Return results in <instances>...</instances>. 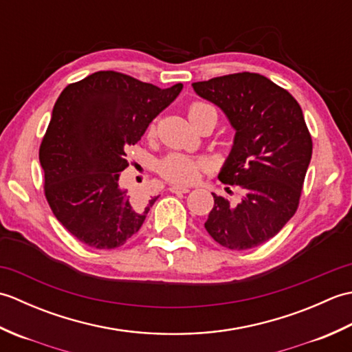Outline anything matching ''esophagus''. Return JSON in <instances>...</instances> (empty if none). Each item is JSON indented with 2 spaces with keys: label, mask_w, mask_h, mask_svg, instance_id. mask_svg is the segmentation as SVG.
Returning <instances> with one entry per match:
<instances>
[{
  "label": "esophagus",
  "mask_w": 352,
  "mask_h": 352,
  "mask_svg": "<svg viewBox=\"0 0 352 352\" xmlns=\"http://www.w3.org/2000/svg\"><path fill=\"white\" fill-rule=\"evenodd\" d=\"M169 190L172 193H177V195H183V193H188L189 192L188 188H182V186H170Z\"/></svg>",
  "instance_id": "esophagus-1"
}]
</instances>
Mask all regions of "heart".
Wrapping results in <instances>:
<instances>
[{"mask_svg":"<svg viewBox=\"0 0 352 352\" xmlns=\"http://www.w3.org/2000/svg\"><path fill=\"white\" fill-rule=\"evenodd\" d=\"M210 118L213 124L218 121V113L213 106L203 101H195L190 104L189 107V119L192 124L195 125L203 119ZM155 131V125L151 124L149 125V134H154ZM207 163L203 159H195V157H189L184 154H169L164 157V159L160 160L159 166V174L170 183H177V184H190L198 178L199 172L206 169Z\"/></svg>","mask_w":352,"mask_h":352,"instance_id":"1","label":"heart"}]
</instances>
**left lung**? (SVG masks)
<instances>
[{
    "mask_svg": "<svg viewBox=\"0 0 352 352\" xmlns=\"http://www.w3.org/2000/svg\"><path fill=\"white\" fill-rule=\"evenodd\" d=\"M192 86L236 130L219 180L243 189L237 204L212 193L214 206L204 227L228 250L256 248L278 233L300 204L313 149L302 110L286 89L254 72Z\"/></svg>",
    "mask_w": 352,
    "mask_h": 352,
    "instance_id": "left-lung-1",
    "label": "left lung"
}]
</instances>
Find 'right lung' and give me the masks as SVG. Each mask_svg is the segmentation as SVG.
<instances>
[{"instance_id": "1", "label": "right lung", "mask_w": 352, "mask_h": 352, "mask_svg": "<svg viewBox=\"0 0 352 352\" xmlns=\"http://www.w3.org/2000/svg\"><path fill=\"white\" fill-rule=\"evenodd\" d=\"M98 71L58 96L39 148L45 198L57 221L80 242L113 250L136 234L154 197L131 198L119 186L126 149L182 92Z\"/></svg>"}]
</instances>
